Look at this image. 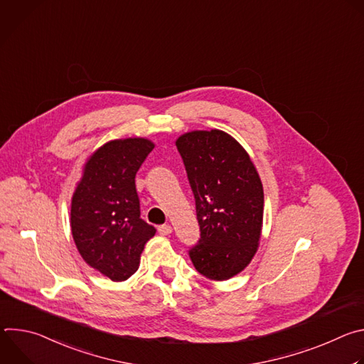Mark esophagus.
<instances>
[{
  "label": "esophagus",
  "instance_id": "34e87169",
  "mask_svg": "<svg viewBox=\"0 0 364 364\" xmlns=\"http://www.w3.org/2000/svg\"><path fill=\"white\" fill-rule=\"evenodd\" d=\"M159 232H160V235H163V236H168V235L173 233V228H171L170 225H163V226L159 228Z\"/></svg>",
  "mask_w": 364,
  "mask_h": 364
}]
</instances>
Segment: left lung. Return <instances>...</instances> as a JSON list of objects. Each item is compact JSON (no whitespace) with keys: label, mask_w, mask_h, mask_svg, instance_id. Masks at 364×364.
Segmentation results:
<instances>
[{"label":"left lung","mask_w":364,"mask_h":364,"mask_svg":"<svg viewBox=\"0 0 364 364\" xmlns=\"http://www.w3.org/2000/svg\"><path fill=\"white\" fill-rule=\"evenodd\" d=\"M196 198L200 240L196 269L228 281L253 259L262 236L264 187L247 151L222 129L190 131L176 139Z\"/></svg>","instance_id":"1"}]
</instances>
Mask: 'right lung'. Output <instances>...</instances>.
I'll use <instances>...</instances> for the list:
<instances>
[{"label":"right lung","mask_w":364,"mask_h":364,"mask_svg":"<svg viewBox=\"0 0 364 364\" xmlns=\"http://www.w3.org/2000/svg\"><path fill=\"white\" fill-rule=\"evenodd\" d=\"M155 144L145 136L108 141L95 149L76 183L70 228L83 261L115 282L127 281L141 262L155 229L139 218L135 174Z\"/></svg>","instance_id":"1"}]
</instances>
